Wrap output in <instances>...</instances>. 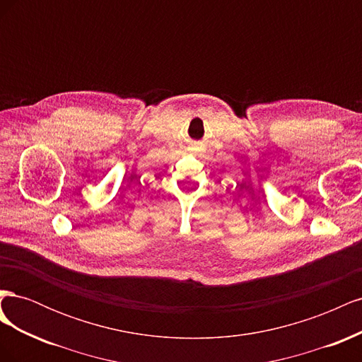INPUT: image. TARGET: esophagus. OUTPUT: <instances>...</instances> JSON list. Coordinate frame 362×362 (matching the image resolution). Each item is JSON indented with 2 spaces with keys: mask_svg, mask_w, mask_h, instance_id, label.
Segmentation results:
<instances>
[{
  "mask_svg": "<svg viewBox=\"0 0 362 362\" xmlns=\"http://www.w3.org/2000/svg\"><path fill=\"white\" fill-rule=\"evenodd\" d=\"M193 151H194V149H193Z\"/></svg>",
  "mask_w": 362,
  "mask_h": 362,
  "instance_id": "34e87169",
  "label": "esophagus"
}]
</instances>
